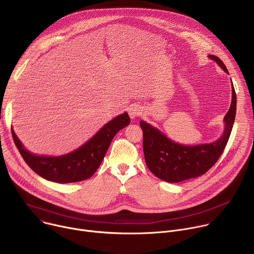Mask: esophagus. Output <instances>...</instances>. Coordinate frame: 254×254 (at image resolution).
Masks as SVG:
<instances>
[{"mask_svg": "<svg viewBox=\"0 0 254 254\" xmlns=\"http://www.w3.org/2000/svg\"><path fill=\"white\" fill-rule=\"evenodd\" d=\"M128 115H129V118L130 119H135L139 116H141V110L140 107H138L137 105H132L129 107L128 110Z\"/></svg>", "mask_w": 254, "mask_h": 254, "instance_id": "1", "label": "esophagus"}]
</instances>
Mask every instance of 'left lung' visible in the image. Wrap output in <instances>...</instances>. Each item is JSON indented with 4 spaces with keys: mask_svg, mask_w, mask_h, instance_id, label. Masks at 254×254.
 <instances>
[{
    "mask_svg": "<svg viewBox=\"0 0 254 254\" xmlns=\"http://www.w3.org/2000/svg\"><path fill=\"white\" fill-rule=\"evenodd\" d=\"M226 73L228 70L222 60L209 55ZM232 82V81H231ZM236 115V93L232 83V99L228 113L224 118L225 128L222 136L210 143L198 146H184L167 137L157 127L140 121L143 132V155L150 171L169 183H179L205 174L222 155L229 139Z\"/></svg>",
    "mask_w": 254,
    "mask_h": 254,
    "instance_id": "1",
    "label": "left lung"
}]
</instances>
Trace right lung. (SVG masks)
I'll list each match as a JSON object with an SVG mask.
<instances>
[{
  "label": "right lung",
  "instance_id": "1",
  "mask_svg": "<svg viewBox=\"0 0 254 254\" xmlns=\"http://www.w3.org/2000/svg\"><path fill=\"white\" fill-rule=\"evenodd\" d=\"M129 122L127 113L120 115L103 126L83 146L58 157L32 154L24 148L13 129L12 135L24 161L36 174L56 183H74L90 178L96 172L114 136Z\"/></svg>",
  "mask_w": 254,
  "mask_h": 254
}]
</instances>
